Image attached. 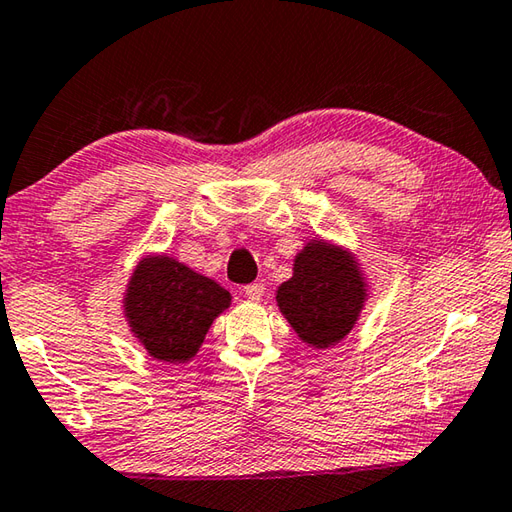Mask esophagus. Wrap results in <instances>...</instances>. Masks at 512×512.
<instances>
[{
  "label": "esophagus",
  "instance_id": "esophagus-1",
  "mask_svg": "<svg viewBox=\"0 0 512 512\" xmlns=\"http://www.w3.org/2000/svg\"><path fill=\"white\" fill-rule=\"evenodd\" d=\"M242 292H245V297H247V299H251V301H258V299L263 297L265 285H263V283H249V285H245V288H242Z\"/></svg>",
  "mask_w": 512,
  "mask_h": 512
}]
</instances>
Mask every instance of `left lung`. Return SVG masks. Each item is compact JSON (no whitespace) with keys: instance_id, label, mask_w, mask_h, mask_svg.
<instances>
[{"instance_id":"left-lung-1","label":"left lung","mask_w":512,"mask_h":512,"mask_svg":"<svg viewBox=\"0 0 512 512\" xmlns=\"http://www.w3.org/2000/svg\"><path fill=\"white\" fill-rule=\"evenodd\" d=\"M279 308L303 342L328 348L348 335L364 303L355 261L326 242H312L294 261V276L276 294Z\"/></svg>"}]
</instances>
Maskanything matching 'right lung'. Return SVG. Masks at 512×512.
<instances>
[{
  "instance_id": "right-lung-1",
  "label": "right lung",
  "mask_w": 512,
  "mask_h": 512,
  "mask_svg": "<svg viewBox=\"0 0 512 512\" xmlns=\"http://www.w3.org/2000/svg\"><path fill=\"white\" fill-rule=\"evenodd\" d=\"M229 292L173 258H146L130 281L125 315L132 333L161 362L182 364L197 353Z\"/></svg>"
}]
</instances>
